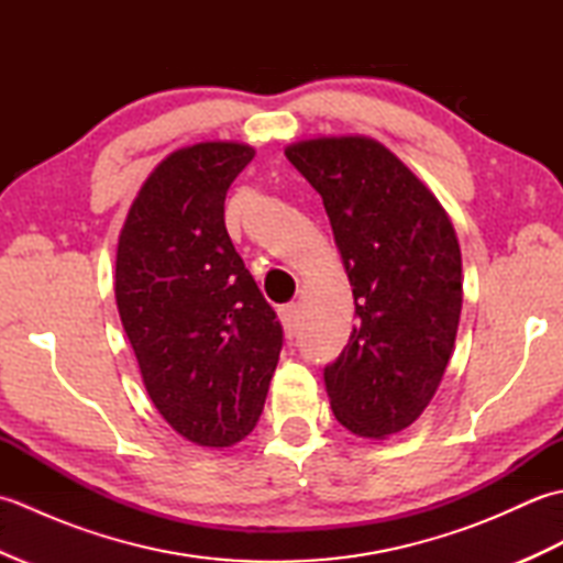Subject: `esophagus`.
<instances>
[{
    "instance_id": "obj_1",
    "label": "esophagus",
    "mask_w": 563,
    "mask_h": 563,
    "mask_svg": "<svg viewBox=\"0 0 563 563\" xmlns=\"http://www.w3.org/2000/svg\"><path fill=\"white\" fill-rule=\"evenodd\" d=\"M280 321H283V329H285V336L292 339L297 333V327H300V305L290 302V305H283L278 309Z\"/></svg>"
}]
</instances>
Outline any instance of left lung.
Returning <instances> with one entry per match:
<instances>
[{
	"label": "left lung",
	"mask_w": 563,
	"mask_h": 563,
	"mask_svg": "<svg viewBox=\"0 0 563 563\" xmlns=\"http://www.w3.org/2000/svg\"><path fill=\"white\" fill-rule=\"evenodd\" d=\"M285 157L324 200L353 285L357 324L324 369L331 411L353 435L385 440L445 375L462 312L457 234L433 190L373 137H309Z\"/></svg>",
	"instance_id": "obj_1"
}]
</instances>
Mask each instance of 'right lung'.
I'll return each instance as SVG.
<instances>
[{
    "mask_svg": "<svg viewBox=\"0 0 563 563\" xmlns=\"http://www.w3.org/2000/svg\"><path fill=\"white\" fill-rule=\"evenodd\" d=\"M256 150H174L137 190L115 251V305L152 404L200 448L254 430L283 329L224 227V198Z\"/></svg>",
    "mask_w": 563,
    "mask_h": 563,
    "instance_id": "obj_1",
    "label": "right lung"
}]
</instances>
